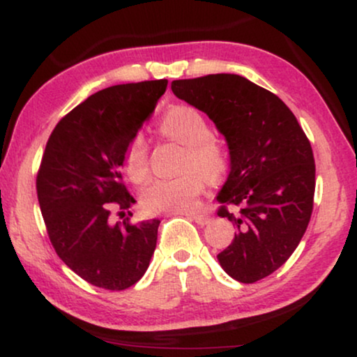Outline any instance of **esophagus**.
<instances>
[{
  "label": "esophagus",
  "instance_id": "obj_1",
  "mask_svg": "<svg viewBox=\"0 0 357 357\" xmlns=\"http://www.w3.org/2000/svg\"><path fill=\"white\" fill-rule=\"evenodd\" d=\"M190 219H193L198 226H206L209 222V216H204V214H197V216H192Z\"/></svg>",
  "mask_w": 357,
  "mask_h": 357
}]
</instances>
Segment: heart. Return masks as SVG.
<instances>
[{
    "label": "heart",
    "instance_id": "b5f03b06",
    "mask_svg": "<svg viewBox=\"0 0 357 357\" xmlns=\"http://www.w3.org/2000/svg\"><path fill=\"white\" fill-rule=\"evenodd\" d=\"M165 139L185 146L180 164V177L151 182L141 192V206L149 213H192L198 208L199 197L208 183H219L231 167L226 146L211 136L208 121L190 105H175L165 112L159 123ZM126 177L143 183L151 172L149 151L141 136L126 144L123 154Z\"/></svg>",
    "mask_w": 357,
    "mask_h": 357
}]
</instances>
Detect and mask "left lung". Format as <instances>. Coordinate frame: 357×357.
I'll use <instances>...</instances> for the list:
<instances>
[{
	"label": "left lung",
	"mask_w": 357,
	"mask_h": 357,
	"mask_svg": "<svg viewBox=\"0 0 357 357\" xmlns=\"http://www.w3.org/2000/svg\"><path fill=\"white\" fill-rule=\"evenodd\" d=\"M224 135L231 172L218 195V216L237 232L218 255L238 282L270 276L292 255L309 226L315 193L310 141L284 102L238 75L172 81Z\"/></svg>",
	"instance_id": "obj_1"
}]
</instances>
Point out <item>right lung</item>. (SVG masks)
I'll return each mask as SVG.
<instances>
[{"label": "right lung", "mask_w": 357, "mask_h": 357, "mask_svg": "<svg viewBox=\"0 0 357 357\" xmlns=\"http://www.w3.org/2000/svg\"><path fill=\"white\" fill-rule=\"evenodd\" d=\"M167 79L102 89L58 121L37 174V197L56 255L97 287L123 291L148 270L159 219L111 222L135 198L121 182L126 144L153 114Z\"/></svg>", "instance_id": "right-lung-1"}]
</instances>
